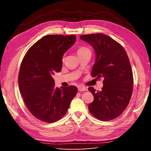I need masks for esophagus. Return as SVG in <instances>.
I'll return each instance as SVG.
<instances>
[{"label": "esophagus", "mask_w": 151, "mask_h": 151, "mask_svg": "<svg viewBox=\"0 0 151 151\" xmlns=\"http://www.w3.org/2000/svg\"><path fill=\"white\" fill-rule=\"evenodd\" d=\"M78 90H79V91H84L88 90V88H86V87H84V86H79Z\"/></svg>", "instance_id": "1"}]
</instances>
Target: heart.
Segmentation results:
<instances>
[{
  "mask_svg": "<svg viewBox=\"0 0 151 151\" xmlns=\"http://www.w3.org/2000/svg\"><path fill=\"white\" fill-rule=\"evenodd\" d=\"M87 51H90V50L86 47L84 46H81L78 48V50H77V54H80L82 53H84L86 52Z\"/></svg>",
  "mask_w": 151,
  "mask_h": 151,
  "instance_id": "1",
  "label": "heart"
}]
</instances>
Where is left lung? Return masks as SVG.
<instances>
[{
	"mask_svg": "<svg viewBox=\"0 0 151 151\" xmlns=\"http://www.w3.org/2000/svg\"><path fill=\"white\" fill-rule=\"evenodd\" d=\"M80 38L92 45L96 54L91 76L103 79L101 91L88 88L94 96L89 110L99 120L115 119L127 108L133 92V73L129 57L119 43L106 35H84Z\"/></svg>",
	"mask_w": 151,
	"mask_h": 151,
	"instance_id": "obj_1",
	"label": "left lung"
}]
</instances>
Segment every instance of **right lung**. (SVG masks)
Masks as SVG:
<instances>
[{
	"label": "right lung",
	"instance_id": "right-lung-1",
	"mask_svg": "<svg viewBox=\"0 0 151 151\" xmlns=\"http://www.w3.org/2000/svg\"><path fill=\"white\" fill-rule=\"evenodd\" d=\"M76 35H47L29 48L22 59L18 84L24 102L37 119L53 123L64 116L77 87L55 86L52 75L62 67V57L74 44Z\"/></svg>",
	"mask_w": 151,
	"mask_h": 151
}]
</instances>
